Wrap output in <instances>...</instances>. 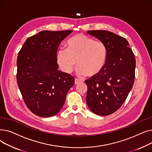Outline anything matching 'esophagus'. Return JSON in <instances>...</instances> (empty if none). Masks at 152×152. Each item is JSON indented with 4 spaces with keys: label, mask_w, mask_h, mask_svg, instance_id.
Listing matches in <instances>:
<instances>
[{
    "label": "esophagus",
    "mask_w": 152,
    "mask_h": 152,
    "mask_svg": "<svg viewBox=\"0 0 152 152\" xmlns=\"http://www.w3.org/2000/svg\"><path fill=\"white\" fill-rule=\"evenodd\" d=\"M79 83H81V81H79V79H77V78H75V84H77Z\"/></svg>",
    "instance_id": "obj_1"
}]
</instances>
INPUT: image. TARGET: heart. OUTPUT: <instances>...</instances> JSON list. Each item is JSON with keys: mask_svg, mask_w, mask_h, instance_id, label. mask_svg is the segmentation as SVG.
<instances>
[{"mask_svg": "<svg viewBox=\"0 0 152 152\" xmlns=\"http://www.w3.org/2000/svg\"><path fill=\"white\" fill-rule=\"evenodd\" d=\"M66 49H60L56 54V61L60 69L71 73L76 63L79 75L94 77L104 68L108 51L101 41L83 34H77L68 39Z\"/></svg>", "mask_w": 152, "mask_h": 152, "instance_id": "heart-1", "label": "heart"}]
</instances>
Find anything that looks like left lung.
<instances>
[{
	"instance_id": "1",
	"label": "left lung",
	"mask_w": 152,
	"mask_h": 152,
	"mask_svg": "<svg viewBox=\"0 0 152 152\" xmlns=\"http://www.w3.org/2000/svg\"><path fill=\"white\" fill-rule=\"evenodd\" d=\"M106 45V65L98 75L85 81L86 102L95 114L107 116L120 108L127 97L135 79V59L127 40L104 30L87 31Z\"/></svg>"
}]
</instances>
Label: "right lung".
Listing matches in <instances>:
<instances>
[{
  "mask_svg": "<svg viewBox=\"0 0 152 152\" xmlns=\"http://www.w3.org/2000/svg\"><path fill=\"white\" fill-rule=\"evenodd\" d=\"M71 30L42 31L28 37L18 52L17 80L24 102L37 116L57 114L75 78L58 70L56 54Z\"/></svg>",
  "mask_w": 152,
  "mask_h": 152,
  "instance_id": "1",
  "label": "right lung"
}]
</instances>
